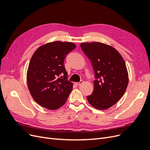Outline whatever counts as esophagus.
Instances as JSON below:
<instances>
[{"label": "esophagus", "mask_w": 150, "mask_h": 150, "mask_svg": "<svg viewBox=\"0 0 150 150\" xmlns=\"http://www.w3.org/2000/svg\"><path fill=\"white\" fill-rule=\"evenodd\" d=\"M83 83V81H81L80 82H76L75 83V84L76 85H81V84H82Z\"/></svg>", "instance_id": "esophagus-1"}]
</instances>
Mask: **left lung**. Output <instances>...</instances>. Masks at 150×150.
I'll list each match as a JSON object with an SVG mask.
<instances>
[{"instance_id":"1","label":"left lung","mask_w":150,"mask_h":150,"mask_svg":"<svg viewBox=\"0 0 150 150\" xmlns=\"http://www.w3.org/2000/svg\"><path fill=\"white\" fill-rule=\"evenodd\" d=\"M81 47L91 60L96 78L93 91L87 100L96 109H108L127 88L129 76L125 60L115 48L102 42H81Z\"/></svg>"}]
</instances>
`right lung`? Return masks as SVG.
I'll return each mask as SVG.
<instances>
[{"label": "right lung", "instance_id": "1", "mask_svg": "<svg viewBox=\"0 0 150 150\" xmlns=\"http://www.w3.org/2000/svg\"><path fill=\"white\" fill-rule=\"evenodd\" d=\"M76 47L73 42L55 41L40 46L33 53L27 71V86L35 101L42 108L56 110L66 103L73 84L67 80L63 62Z\"/></svg>", "mask_w": 150, "mask_h": 150}]
</instances>
